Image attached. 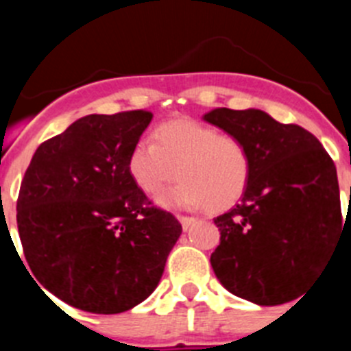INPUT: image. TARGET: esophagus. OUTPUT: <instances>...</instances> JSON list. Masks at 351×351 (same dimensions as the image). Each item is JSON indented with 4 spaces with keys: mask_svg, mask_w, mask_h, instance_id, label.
<instances>
[{
    "mask_svg": "<svg viewBox=\"0 0 351 351\" xmlns=\"http://www.w3.org/2000/svg\"><path fill=\"white\" fill-rule=\"evenodd\" d=\"M178 219L181 221V225L184 230H188V228H190V226L197 221V218H191V216H178Z\"/></svg>",
    "mask_w": 351,
    "mask_h": 351,
    "instance_id": "1",
    "label": "esophagus"
}]
</instances>
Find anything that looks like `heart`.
<instances>
[{
    "label": "heart",
    "instance_id": "heart-1",
    "mask_svg": "<svg viewBox=\"0 0 351 351\" xmlns=\"http://www.w3.org/2000/svg\"><path fill=\"white\" fill-rule=\"evenodd\" d=\"M154 144L138 141L128 156L133 182L156 197L178 178L176 188L160 197V206L223 210L243 197L251 176V156L243 141L219 135L213 126L176 119L158 126ZM178 172L176 173L175 170Z\"/></svg>",
    "mask_w": 351,
    "mask_h": 351
}]
</instances>
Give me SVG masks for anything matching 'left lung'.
I'll return each mask as SVG.
<instances>
[{"label":"left lung","instance_id":"1","mask_svg":"<svg viewBox=\"0 0 351 351\" xmlns=\"http://www.w3.org/2000/svg\"><path fill=\"white\" fill-rule=\"evenodd\" d=\"M204 121L243 141L251 176L241 204L214 218L210 265L234 295L278 306L302 295L334 255L343 228L332 158L297 125L258 108H214Z\"/></svg>","mask_w":351,"mask_h":351}]
</instances>
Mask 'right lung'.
I'll return each instance as SVG.
<instances>
[{"instance_id":"add662e5","label":"right lung","mask_w":351,"mask_h":351,"mask_svg":"<svg viewBox=\"0 0 351 351\" xmlns=\"http://www.w3.org/2000/svg\"><path fill=\"white\" fill-rule=\"evenodd\" d=\"M151 119L147 110L80 117L40 144L24 173L17 226L27 265L36 285L82 311L116 315L147 299L182 232L130 178V151Z\"/></svg>"}]
</instances>
